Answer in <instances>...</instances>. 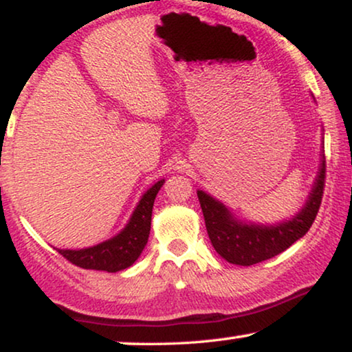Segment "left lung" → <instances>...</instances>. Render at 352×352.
I'll list each match as a JSON object with an SVG mask.
<instances>
[{
  "instance_id": "obj_1",
  "label": "left lung",
  "mask_w": 352,
  "mask_h": 352,
  "mask_svg": "<svg viewBox=\"0 0 352 352\" xmlns=\"http://www.w3.org/2000/svg\"><path fill=\"white\" fill-rule=\"evenodd\" d=\"M320 165L312 189L302 208L290 219L276 224H256L240 221L223 201L204 190H197L204 211L205 226L216 253L228 263L239 266L266 261L285 252L296 240L306 235L319 211L325 186V155H320Z\"/></svg>"
}]
</instances>
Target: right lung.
I'll list each match as a JSON object with an SVG mask.
<instances>
[{"label":"right lung","instance_id":"add662e5","mask_svg":"<svg viewBox=\"0 0 352 352\" xmlns=\"http://www.w3.org/2000/svg\"><path fill=\"white\" fill-rule=\"evenodd\" d=\"M165 179L155 182L151 189L144 192L139 204L134 208L128 224L115 235L102 243L81 250H59L62 256L69 259L75 266L83 269H94V271L118 272L129 266L141 256L146 247L148 234H151L152 208L155 197L163 186Z\"/></svg>","mask_w":352,"mask_h":352}]
</instances>
